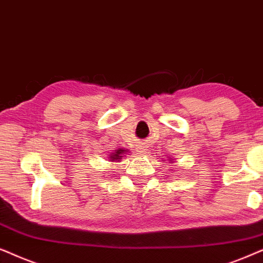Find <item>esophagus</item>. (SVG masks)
Listing matches in <instances>:
<instances>
[{"mask_svg":"<svg viewBox=\"0 0 263 263\" xmlns=\"http://www.w3.org/2000/svg\"><path fill=\"white\" fill-rule=\"evenodd\" d=\"M138 150H139V154H146L148 153V145L145 144V143H142V144H139V148H138Z\"/></svg>","mask_w":263,"mask_h":263,"instance_id":"esophagus-1","label":"esophagus"}]
</instances>
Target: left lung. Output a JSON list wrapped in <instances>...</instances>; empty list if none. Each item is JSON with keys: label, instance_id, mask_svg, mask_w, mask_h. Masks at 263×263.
<instances>
[{"label": "left lung", "instance_id": "1", "mask_svg": "<svg viewBox=\"0 0 263 263\" xmlns=\"http://www.w3.org/2000/svg\"><path fill=\"white\" fill-rule=\"evenodd\" d=\"M167 161H168V162H170V163H173V162H174V159H173L172 156H170V157H168V159H167ZM163 162H164V160H163Z\"/></svg>", "mask_w": 263, "mask_h": 263}]
</instances>
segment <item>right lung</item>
Returning a JSON list of instances; mask_svg holds the SVG:
<instances>
[{
  "instance_id": "add662e5",
  "label": "right lung",
  "mask_w": 263,
  "mask_h": 263,
  "mask_svg": "<svg viewBox=\"0 0 263 263\" xmlns=\"http://www.w3.org/2000/svg\"><path fill=\"white\" fill-rule=\"evenodd\" d=\"M127 149L119 148L117 150H114V152L108 154V161H110V162H120L122 157H126L125 155H127Z\"/></svg>"
}]
</instances>
